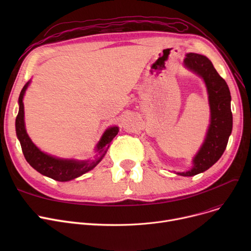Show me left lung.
I'll list each match as a JSON object with an SVG mask.
<instances>
[{"mask_svg": "<svg viewBox=\"0 0 251 251\" xmlns=\"http://www.w3.org/2000/svg\"><path fill=\"white\" fill-rule=\"evenodd\" d=\"M184 64L203 78L210 107V125L202 147L193 159V168L185 173H178L181 176H194L209 169L225 151L232 132L233 116L229 87L212 62L205 56L190 52L184 59Z\"/></svg>", "mask_w": 251, "mask_h": 251, "instance_id": "1", "label": "left lung"}]
</instances>
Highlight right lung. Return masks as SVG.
I'll return each instance as SVG.
<instances>
[{
	"instance_id": "add662e5",
	"label": "right lung",
	"mask_w": 251,
	"mask_h": 251,
	"mask_svg": "<svg viewBox=\"0 0 251 251\" xmlns=\"http://www.w3.org/2000/svg\"><path fill=\"white\" fill-rule=\"evenodd\" d=\"M30 81L26 83L19 96V112L16 117V134L20 141L22 152L25 160L37 172L50 177L57 181H69L75 179L79 176L85 174L88 171L94 169L102 159V156L107 152L110 142L118 134L119 128L111 127L101 136L97 146V151L99 155L94 161H73V160H63L49 155L39 151L33 142L30 140L29 136L26 133L24 125V105H23V96L25 90L27 88Z\"/></svg>"
}]
</instances>
